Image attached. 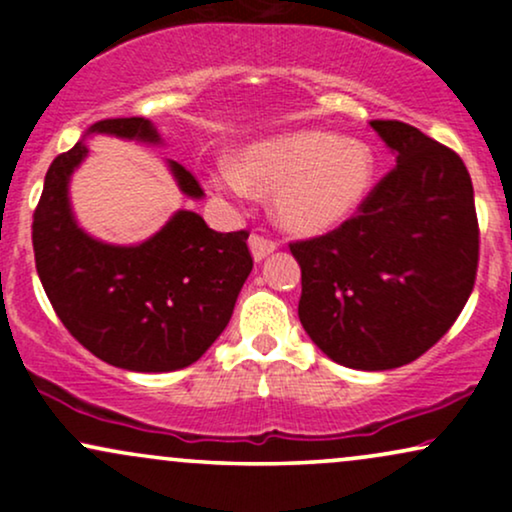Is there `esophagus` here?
Masks as SVG:
<instances>
[{
    "mask_svg": "<svg viewBox=\"0 0 512 512\" xmlns=\"http://www.w3.org/2000/svg\"><path fill=\"white\" fill-rule=\"evenodd\" d=\"M274 250H276L274 240L264 238V236H260V233H252V236H250V252H252V257H255V262H262L264 257L272 255Z\"/></svg>",
    "mask_w": 512,
    "mask_h": 512,
    "instance_id": "1",
    "label": "esophagus"
}]
</instances>
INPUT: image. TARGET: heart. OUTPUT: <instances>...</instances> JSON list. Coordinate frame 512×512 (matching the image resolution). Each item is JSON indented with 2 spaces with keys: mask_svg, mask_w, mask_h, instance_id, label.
<instances>
[{
  "mask_svg": "<svg viewBox=\"0 0 512 512\" xmlns=\"http://www.w3.org/2000/svg\"><path fill=\"white\" fill-rule=\"evenodd\" d=\"M373 175V151L363 142L325 129H298L248 144L233 163H219L211 185L231 197L274 192L276 223L298 236H317L361 207Z\"/></svg>",
  "mask_w": 512,
  "mask_h": 512,
  "instance_id": "b5f03b06",
  "label": "heart"
}]
</instances>
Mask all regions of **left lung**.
Wrapping results in <instances>:
<instances>
[{
  "label": "left lung",
  "mask_w": 512,
  "mask_h": 512,
  "mask_svg": "<svg viewBox=\"0 0 512 512\" xmlns=\"http://www.w3.org/2000/svg\"><path fill=\"white\" fill-rule=\"evenodd\" d=\"M397 166L327 236L291 243L298 317L346 368L390 370L426 354L474 289L479 223L462 158L407 122L373 120Z\"/></svg>",
  "instance_id": "left-lung-1"
}]
</instances>
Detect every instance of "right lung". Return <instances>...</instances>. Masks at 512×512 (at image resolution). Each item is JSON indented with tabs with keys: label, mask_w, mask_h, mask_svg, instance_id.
<instances>
[{
	"label": "right lung",
	"mask_w": 512,
	"mask_h": 512,
	"mask_svg": "<svg viewBox=\"0 0 512 512\" xmlns=\"http://www.w3.org/2000/svg\"><path fill=\"white\" fill-rule=\"evenodd\" d=\"M86 134L161 144L144 117H115ZM88 156L86 142L52 161L33 214V252L43 289L62 325L110 366L168 373L195 363L226 330L252 272L248 231L216 233L180 209L139 245H110L74 219L69 180ZM182 195L202 199L195 175L168 161Z\"/></svg>",
	"instance_id": "right-lung-1"
}]
</instances>
